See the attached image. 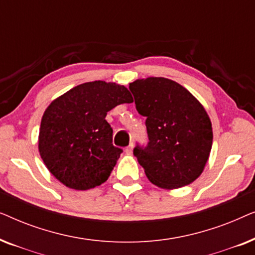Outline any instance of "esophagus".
Wrapping results in <instances>:
<instances>
[{
	"label": "esophagus",
	"instance_id": "1",
	"mask_svg": "<svg viewBox=\"0 0 255 255\" xmlns=\"http://www.w3.org/2000/svg\"><path fill=\"white\" fill-rule=\"evenodd\" d=\"M125 152H127V154H132V152H133V142H131V144L125 148Z\"/></svg>",
	"mask_w": 255,
	"mask_h": 255
}]
</instances>
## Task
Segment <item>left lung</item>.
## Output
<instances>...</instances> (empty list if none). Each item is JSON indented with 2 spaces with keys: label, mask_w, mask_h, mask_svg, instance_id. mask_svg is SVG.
<instances>
[{
  "label": "left lung",
  "mask_w": 255,
  "mask_h": 255,
  "mask_svg": "<svg viewBox=\"0 0 255 255\" xmlns=\"http://www.w3.org/2000/svg\"><path fill=\"white\" fill-rule=\"evenodd\" d=\"M138 113L146 117L148 145L133 154L146 176L162 189H177L203 173L212 147V124L202 103L166 78L130 83Z\"/></svg>",
  "instance_id": "left-lung-1"
}]
</instances>
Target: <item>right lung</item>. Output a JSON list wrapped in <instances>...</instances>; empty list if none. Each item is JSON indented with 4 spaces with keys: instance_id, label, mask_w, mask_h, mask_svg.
Here are the masks:
<instances>
[{
    "instance_id": "right-lung-1",
    "label": "right lung",
    "mask_w": 255,
    "mask_h": 255,
    "mask_svg": "<svg viewBox=\"0 0 255 255\" xmlns=\"http://www.w3.org/2000/svg\"><path fill=\"white\" fill-rule=\"evenodd\" d=\"M132 102L127 87L101 80L76 86L52 101L38 135L39 154L52 175L75 190L106 182L122 153L113 145L107 113Z\"/></svg>"
}]
</instances>
